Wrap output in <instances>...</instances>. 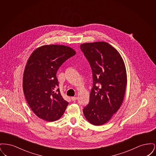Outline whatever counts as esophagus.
<instances>
[{
    "label": "esophagus",
    "mask_w": 156,
    "mask_h": 156,
    "mask_svg": "<svg viewBox=\"0 0 156 156\" xmlns=\"http://www.w3.org/2000/svg\"><path fill=\"white\" fill-rule=\"evenodd\" d=\"M71 99H72V101H74V102H75V101H76V100L77 99V97H71Z\"/></svg>",
    "instance_id": "34e87169"
}]
</instances>
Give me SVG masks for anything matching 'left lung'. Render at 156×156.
<instances>
[{"mask_svg":"<svg viewBox=\"0 0 156 156\" xmlns=\"http://www.w3.org/2000/svg\"><path fill=\"white\" fill-rule=\"evenodd\" d=\"M80 48L89 62L93 78L89 104L83 112L89 123L102 125L123 101L127 84L125 65L119 52L108 43H84Z\"/></svg>","mask_w":156,"mask_h":156,"instance_id":"left-lung-1","label":"left lung"}]
</instances>
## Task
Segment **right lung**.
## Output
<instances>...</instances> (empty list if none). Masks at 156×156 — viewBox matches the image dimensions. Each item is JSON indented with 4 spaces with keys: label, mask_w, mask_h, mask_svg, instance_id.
I'll return each instance as SVG.
<instances>
[{
    "label": "right lung",
    "mask_w": 156,
    "mask_h": 156,
    "mask_svg": "<svg viewBox=\"0 0 156 156\" xmlns=\"http://www.w3.org/2000/svg\"><path fill=\"white\" fill-rule=\"evenodd\" d=\"M63 45H45L35 50L28 59L23 80V92L33 112L47 122L59 119L68 102L61 96L57 78L59 67L75 55Z\"/></svg>",
    "instance_id": "right-lung-1"
}]
</instances>
